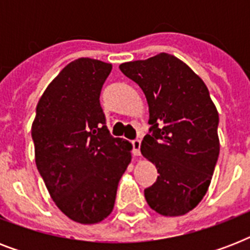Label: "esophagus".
<instances>
[{
  "label": "esophagus",
  "mask_w": 250,
  "mask_h": 250,
  "mask_svg": "<svg viewBox=\"0 0 250 250\" xmlns=\"http://www.w3.org/2000/svg\"><path fill=\"white\" fill-rule=\"evenodd\" d=\"M140 148H141V141L133 140L132 141V153L135 154V156H140Z\"/></svg>",
  "instance_id": "1"
}]
</instances>
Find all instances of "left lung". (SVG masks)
<instances>
[{
  "instance_id": "8db88e82",
  "label": "left lung",
  "mask_w": 250,
  "mask_h": 250,
  "mask_svg": "<svg viewBox=\"0 0 250 250\" xmlns=\"http://www.w3.org/2000/svg\"><path fill=\"white\" fill-rule=\"evenodd\" d=\"M139 84L149 105L143 156L160 176L145 200L165 217L184 215L208 192L219 156L217 107L198 75L176 57L160 53L119 66Z\"/></svg>"
}]
</instances>
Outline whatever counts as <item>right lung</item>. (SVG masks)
Masks as SVG:
<instances>
[{"label":"right lung","instance_id":"add662e5","mask_svg":"<svg viewBox=\"0 0 250 250\" xmlns=\"http://www.w3.org/2000/svg\"><path fill=\"white\" fill-rule=\"evenodd\" d=\"M111 64L92 58L68 63L36 107L32 140L37 170L64 215L82 225L113 211L132 145L106 127L100 94Z\"/></svg>","mask_w":250,"mask_h":250}]
</instances>
